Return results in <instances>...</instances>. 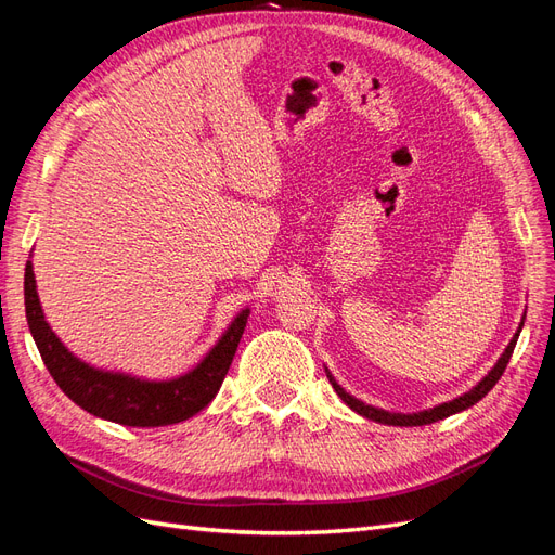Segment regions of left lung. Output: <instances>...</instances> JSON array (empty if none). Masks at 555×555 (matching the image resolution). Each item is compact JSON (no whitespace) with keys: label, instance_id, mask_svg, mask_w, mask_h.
<instances>
[{"label":"left lung","instance_id":"left-lung-1","mask_svg":"<svg viewBox=\"0 0 555 555\" xmlns=\"http://www.w3.org/2000/svg\"><path fill=\"white\" fill-rule=\"evenodd\" d=\"M524 322H526V314L520 317V324H518V328H516V333H514V338L509 340V345L505 347V351H502L500 359L495 361V365L473 386V389L465 391V393L459 396V398H453V400H449V402H440V405L422 410V412H389V410H382V408H375V405H367V402H363V400L354 398L351 393H347V391L343 389V386H340L338 382H335V377L331 375V371H328L326 365H324V371H326V377H328L331 386L335 389V393H338L340 400L345 402V405L354 410L357 414H361V416H365V418H371V422L386 424V426H426V424L440 422V418H447V416H451V414H459V412H463V410H467V408H473L475 402H479L486 393H489V391L493 389V386L498 384V379L502 377V373H505V367H507L509 359H512V351H514V347H516L520 328H524Z\"/></svg>","mask_w":555,"mask_h":555}]
</instances>
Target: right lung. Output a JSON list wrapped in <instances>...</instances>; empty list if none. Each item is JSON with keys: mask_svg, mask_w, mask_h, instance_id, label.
Segmentation results:
<instances>
[{"mask_svg": "<svg viewBox=\"0 0 555 555\" xmlns=\"http://www.w3.org/2000/svg\"><path fill=\"white\" fill-rule=\"evenodd\" d=\"M25 314L48 373L78 408L113 424L157 428L188 422L210 405L236 357L249 306L231 319V324L204 359L188 373L169 379H147L122 371H108V367H99L76 357L46 322L31 259L25 266Z\"/></svg>", "mask_w": 555, "mask_h": 555, "instance_id": "add662e5", "label": "right lung"}]
</instances>
